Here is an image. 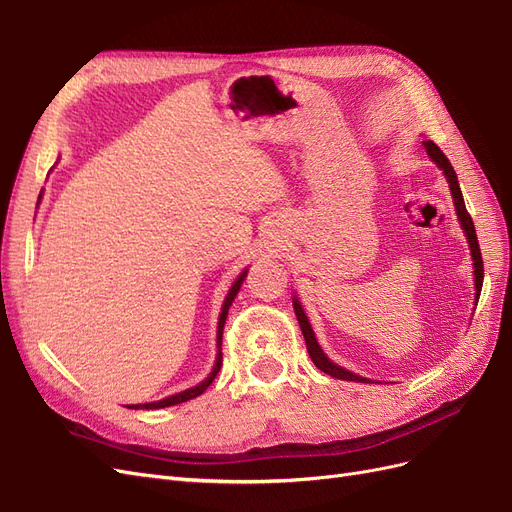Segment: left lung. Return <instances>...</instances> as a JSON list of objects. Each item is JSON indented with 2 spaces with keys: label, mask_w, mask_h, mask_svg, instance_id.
<instances>
[{
  "label": "left lung",
  "mask_w": 512,
  "mask_h": 512,
  "mask_svg": "<svg viewBox=\"0 0 512 512\" xmlns=\"http://www.w3.org/2000/svg\"><path fill=\"white\" fill-rule=\"evenodd\" d=\"M425 149L429 153V158L436 162L442 170L444 175L448 179V185H451V192H453V200H455V209H457V215L461 220V228L463 232H466V237L470 241V247H472V260H474V282H476V301H478V294H480V288H483V275H485V269H483V256H480V247H478V239H476V230H474V222L470 218V213L466 209V203H463V196H461V190H459V181H457V175L455 170L451 166V162H448V158L444 156V153L440 151V147L433 143V141H425ZM294 305V314H297V320H299V327L303 331V337H305V346H307V352H309V359L314 361V365L324 371V374H329L337 380H352V382H369L367 378H361L352 374V371H346L344 367H339L335 363H331L327 356H324V352L320 350L316 337H314V331L312 327H309L307 322V316L303 312L301 303L294 299L292 301Z\"/></svg>",
  "instance_id": "8db88e82"
}]
</instances>
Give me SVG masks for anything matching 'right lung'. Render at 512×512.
Returning <instances> with one entry per match:
<instances>
[{
	"label": "right lung",
	"instance_id": "obj_1",
	"mask_svg": "<svg viewBox=\"0 0 512 512\" xmlns=\"http://www.w3.org/2000/svg\"><path fill=\"white\" fill-rule=\"evenodd\" d=\"M245 275H247V269L237 277V282L232 284V288H230V292H228V297H226V301H224L222 314H220V322H218V359H215V365H213V371L209 374V378H207V380H203L200 384H196V386H192V389L183 391V393L170 395V397L160 399V401H153V404H143V406L138 404V406H128V408H134V410H138V408H145V410L168 408V406H175V404H183V401L194 399V397H198L200 393H205V391H207V386L215 380V376H218V371H220V367H222V331H224V322H226V316H228V307L232 305V301H235L237 292H239V288H241V284H243V280H245Z\"/></svg>",
	"mask_w": 512,
	"mask_h": 512
}]
</instances>
